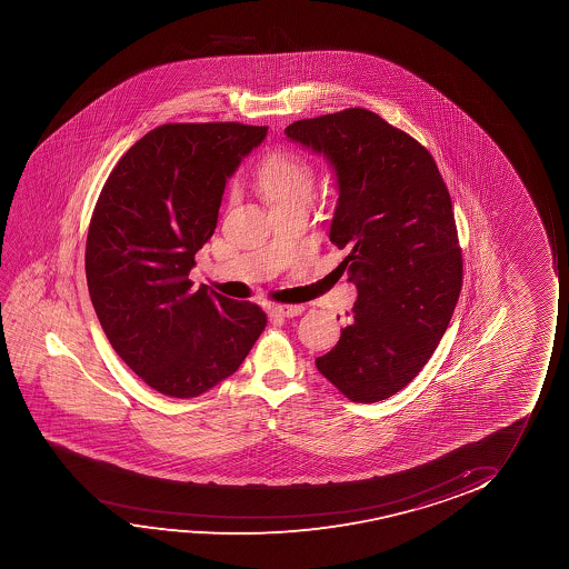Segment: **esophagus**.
I'll use <instances>...</instances> for the list:
<instances>
[{
  "label": "esophagus",
  "instance_id": "obj_1",
  "mask_svg": "<svg viewBox=\"0 0 569 569\" xmlns=\"http://www.w3.org/2000/svg\"><path fill=\"white\" fill-rule=\"evenodd\" d=\"M303 311V305H276V307H272V315H276V317H286V319L299 317Z\"/></svg>",
  "mask_w": 569,
  "mask_h": 569
}]
</instances>
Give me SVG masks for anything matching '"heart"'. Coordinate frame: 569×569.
Listing matches in <instances>:
<instances>
[{"label": "heart", "mask_w": 569, "mask_h": 569, "mask_svg": "<svg viewBox=\"0 0 569 569\" xmlns=\"http://www.w3.org/2000/svg\"><path fill=\"white\" fill-rule=\"evenodd\" d=\"M250 187L272 213L307 208L315 190V167L301 151L278 146L260 159Z\"/></svg>", "instance_id": "heart-1"}]
</instances>
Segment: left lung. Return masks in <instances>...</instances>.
Masks as SVG:
<instances>
[{"label": "left lung", "mask_w": 569, "mask_h": 569, "mask_svg": "<svg viewBox=\"0 0 569 569\" xmlns=\"http://www.w3.org/2000/svg\"><path fill=\"white\" fill-rule=\"evenodd\" d=\"M286 133L335 164L330 241L348 252L342 264L358 288L348 327L317 369L351 402H379L420 373L459 301L451 196L428 149L371 110L305 118Z\"/></svg>", "instance_id": "1"}]
</instances>
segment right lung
Here are the masks:
<instances>
[{
  "mask_svg": "<svg viewBox=\"0 0 569 569\" xmlns=\"http://www.w3.org/2000/svg\"><path fill=\"white\" fill-rule=\"evenodd\" d=\"M268 126L174 122L110 171L86 244L87 288L110 346L151 389L194 398L233 375L266 328L257 303L192 289L227 177Z\"/></svg>",
  "mask_w": 569,
  "mask_h": 569,
  "instance_id": "add662e5",
  "label": "right lung"
}]
</instances>
